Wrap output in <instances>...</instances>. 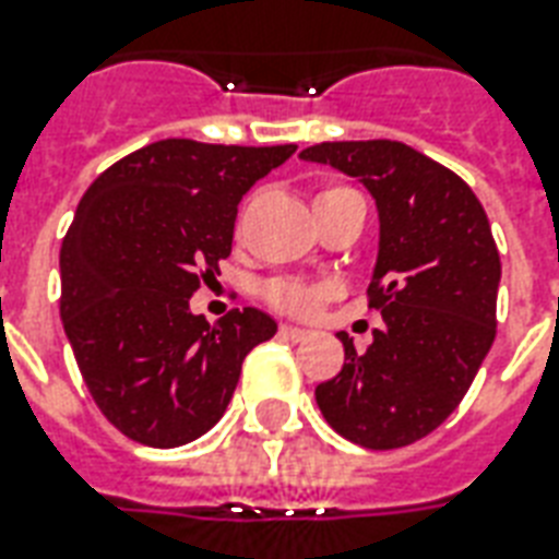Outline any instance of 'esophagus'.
Here are the masks:
<instances>
[{
	"instance_id": "esophagus-1",
	"label": "esophagus",
	"mask_w": 559,
	"mask_h": 559,
	"mask_svg": "<svg viewBox=\"0 0 559 559\" xmlns=\"http://www.w3.org/2000/svg\"><path fill=\"white\" fill-rule=\"evenodd\" d=\"M278 333L289 342H301V340H307V336H310V331H305V328H296V324H281Z\"/></svg>"
}]
</instances>
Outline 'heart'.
<instances>
[{
    "label": "heart",
    "mask_w": 559,
    "mask_h": 559,
    "mask_svg": "<svg viewBox=\"0 0 559 559\" xmlns=\"http://www.w3.org/2000/svg\"><path fill=\"white\" fill-rule=\"evenodd\" d=\"M331 191H340V188H331ZM324 193H319V197H324ZM266 298H270V305H275L284 313L310 316L322 307V301L328 298V289L307 287V284H298V281H272L266 287Z\"/></svg>",
    "instance_id": "b5f03b06"
}]
</instances>
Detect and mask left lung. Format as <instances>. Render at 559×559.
Instances as JSON below:
<instances>
[{"mask_svg": "<svg viewBox=\"0 0 559 559\" xmlns=\"http://www.w3.org/2000/svg\"><path fill=\"white\" fill-rule=\"evenodd\" d=\"M357 177L377 202L368 307L385 328L316 385L324 420L366 450H397L455 412L496 340L502 263L476 193L403 142H322L298 153Z\"/></svg>", "mask_w": 559, "mask_h": 559, "instance_id": "1", "label": "left lung"}]
</instances>
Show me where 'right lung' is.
Segmentation results:
<instances>
[{
	"mask_svg": "<svg viewBox=\"0 0 559 559\" xmlns=\"http://www.w3.org/2000/svg\"><path fill=\"white\" fill-rule=\"evenodd\" d=\"M296 144L165 139L107 168L60 246V319L83 382L127 438L170 450L217 424L246 354L278 324L243 307L209 324L188 298L231 252L243 193Z\"/></svg>",
	"mask_w": 559,
	"mask_h": 559,
	"instance_id": "right-lung-1",
	"label": "right lung"
}]
</instances>
